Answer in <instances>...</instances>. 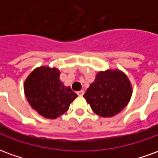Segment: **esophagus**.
Masks as SVG:
<instances>
[{
	"mask_svg": "<svg viewBox=\"0 0 158 158\" xmlns=\"http://www.w3.org/2000/svg\"><path fill=\"white\" fill-rule=\"evenodd\" d=\"M84 93H85V91H84V90H79V91H77V95L79 96H81L84 95Z\"/></svg>",
	"mask_w": 158,
	"mask_h": 158,
	"instance_id": "obj_1",
	"label": "esophagus"
}]
</instances>
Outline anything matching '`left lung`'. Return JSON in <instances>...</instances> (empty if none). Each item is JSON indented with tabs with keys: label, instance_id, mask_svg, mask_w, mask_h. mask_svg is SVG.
<instances>
[{
	"label": "left lung",
	"instance_id": "left-lung-1",
	"mask_svg": "<svg viewBox=\"0 0 158 158\" xmlns=\"http://www.w3.org/2000/svg\"><path fill=\"white\" fill-rule=\"evenodd\" d=\"M132 89L129 79L120 71L100 72L84 95L93 112L102 117H113L130 100Z\"/></svg>",
	"mask_w": 158,
	"mask_h": 158
}]
</instances>
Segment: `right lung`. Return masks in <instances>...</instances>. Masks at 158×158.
Returning <instances> with one entry per match:
<instances>
[{"instance_id": "1", "label": "right lung", "mask_w": 158, "mask_h": 158, "mask_svg": "<svg viewBox=\"0 0 158 158\" xmlns=\"http://www.w3.org/2000/svg\"><path fill=\"white\" fill-rule=\"evenodd\" d=\"M57 69L41 67L34 70L24 83V92L34 109L46 118H56L69 110L77 95L64 87Z\"/></svg>"}]
</instances>
